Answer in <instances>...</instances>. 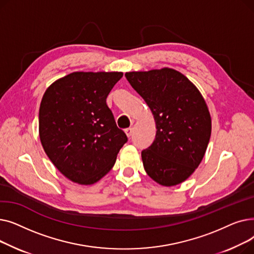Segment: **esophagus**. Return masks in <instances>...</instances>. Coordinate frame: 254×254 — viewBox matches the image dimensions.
<instances>
[{
  "label": "esophagus",
  "instance_id": "esophagus-1",
  "mask_svg": "<svg viewBox=\"0 0 254 254\" xmlns=\"http://www.w3.org/2000/svg\"><path fill=\"white\" fill-rule=\"evenodd\" d=\"M125 132H126V135L129 138V137H131V135H132V128H131V127H128V128L125 129Z\"/></svg>",
  "mask_w": 254,
  "mask_h": 254
}]
</instances>
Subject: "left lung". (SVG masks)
I'll use <instances>...</instances> for the list:
<instances>
[{
	"label": "left lung",
	"instance_id": "1",
	"mask_svg": "<svg viewBox=\"0 0 254 254\" xmlns=\"http://www.w3.org/2000/svg\"><path fill=\"white\" fill-rule=\"evenodd\" d=\"M129 84L147 103L156 135L142 151L147 175L163 186L188 179L201 164L211 136V116L197 87L179 71L162 68L127 72Z\"/></svg>",
	"mask_w": 254,
	"mask_h": 254
}]
</instances>
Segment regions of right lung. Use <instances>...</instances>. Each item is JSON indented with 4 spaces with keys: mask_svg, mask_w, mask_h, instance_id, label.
I'll return each instance as SVG.
<instances>
[{
    "mask_svg": "<svg viewBox=\"0 0 254 254\" xmlns=\"http://www.w3.org/2000/svg\"><path fill=\"white\" fill-rule=\"evenodd\" d=\"M123 72H73L51 83L39 109V137L51 163L80 185L101 180L127 141L106 99Z\"/></svg>",
    "mask_w": 254,
    "mask_h": 254,
    "instance_id": "1",
    "label": "right lung"
}]
</instances>
